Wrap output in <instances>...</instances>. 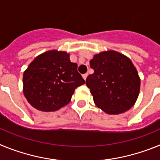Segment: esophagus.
Instances as JSON below:
<instances>
[{
  "mask_svg": "<svg viewBox=\"0 0 160 160\" xmlns=\"http://www.w3.org/2000/svg\"><path fill=\"white\" fill-rule=\"evenodd\" d=\"M87 75H88L87 73H84V74H82V78H83V79H84V80H86V79H87Z\"/></svg>",
  "mask_w": 160,
  "mask_h": 160,
  "instance_id": "esophagus-1",
  "label": "esophagus"
}]
</instances>
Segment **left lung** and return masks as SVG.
I'll list each match as a JSON object with an SVG mask.
<instances>
[{
  "mask_svg": "<svg viewBox=\"0 0 160 160\" xmlns=\"http://www.w3.org/2000/svg\"><path fill=\"white\" fill-rule=\"evenodd\" d=\"M94 73L87 78L97 107L109 114H118L134 106L140 90V78L131 61L114 50L95 54L90 62Z\"/></svg>",
  "mask_w": 160,
  "mask_h": 160,
  "instance_id": "left-lung-1",
  "label": "left lung"
}]
</instances>
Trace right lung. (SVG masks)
Returning a JSON list of instances; mask_svg holds the SVG:
<instances>
[{
	"mask_svg": "<svg viewBox=\"0 0 160 160\" xmlns=\"http://www.w3.org/2000/svg\"><path fill=\"white\" fill-rule=\"evenodd\" d=\"M77 69L66 52L49 50L38 55L24 72V95L38 111H58L70 102L74 90L85 83Z\"/></svg>",
	"mask_w": 160,
	"mask_h": 160,
	"instance_id": "right-lung-1",
	"label": "right lung"
}]
</instances>
